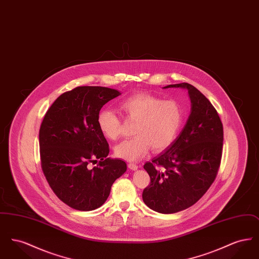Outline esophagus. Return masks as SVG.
<instances>
[{
    "mask_svg": "<svg viewBox=\"0 0 259 259\" xmlns=\"http://www.w3.org/2000/svg\"><path fill=\"white\" fill-rule=\"evenodd\" d=\"M129 168L131 169V170H133V171H135V170H137L139 167H138V165L136 164V163H129Z\"/></svg>",
    "mask_w": 259,
    "mask_h": 259,
    "instance_id": "34e87169",
    "label": "esophagus"
}]
</instances>
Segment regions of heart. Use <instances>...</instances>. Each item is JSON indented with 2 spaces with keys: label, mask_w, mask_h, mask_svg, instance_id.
<instances>
[{
  "label": "heart",
  "mask_w": 259,
  "mask_h": 259,
  "mask_svg": "<svg viewBox=\"0 0 259 259\" xmlns=\"http://www.w3.org/2000/svg\"><path fill=\"white\" fill-rule=\"evenodd\" d=\"M120 109L129 119L137 120L136 137L125 140L114 148L116 156L136 161L148 154L150 148L160 151L171 146L184 122V111L174 100L139 93L120 102ZM101 133L108 140H116L120 135L121 120L111 110L105 109L97 118Z\"/></svg>",
  "instance_id": "1"
}]
</instances>
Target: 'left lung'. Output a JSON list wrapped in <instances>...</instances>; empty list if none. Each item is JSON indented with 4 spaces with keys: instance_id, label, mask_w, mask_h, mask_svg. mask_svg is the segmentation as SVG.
<instances>
[{
    "instance_id": "1",
    "label": "left lung",
    "mask_w": 259,
    "mask_h": 259,
    "mask_svg": "<svg viewBox=\"0 0 259 259\" xmlns=\"http://www.w3.org/2000/svg\"><path fill=\"white\" fill-rule=\"evenodd\" d=\"M172 87L187 90L189 116L172 145L144 165L150 185L143 200L160 213L187 209L206 193L219 171L223 146L222 120L209 100L189 83L163 88Z\"/></svg>"
}]
</instances>
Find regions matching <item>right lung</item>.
<instances>
[{
	"mask_svg": "<svg viewBox=\"0 0 259 259\" xmlns=\"http://www.w3.org/2000/svg\"><path fill=\"white\" fill-rule=\"evenodd\" d=\"M120 94L108 87H76L56 99L44 117L41 168L57 197L73 209H98L127 170L123 160L107 157L109 144L97 123L102 107ZM97 160L90 168L89 163Z\"/></svg>",
	"mask_w": 259,
	"mask_h": 259,
	"instance_id": "right-lung-1",
	"label": "right lung"
}]
</instances>
